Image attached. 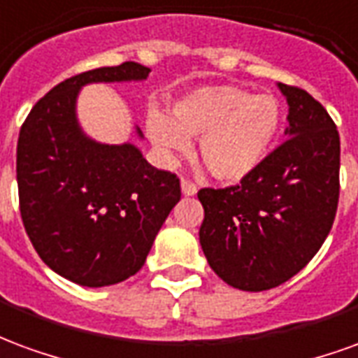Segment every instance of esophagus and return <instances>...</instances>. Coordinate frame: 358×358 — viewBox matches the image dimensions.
Listing matches in <instances>:
<instances>
[{
    "mask_svg": "<svg viewBox=\"0 0 358 358\" xmlns=\"http://www.w3.org/2000/svg\"><path fill=\"white\" fill-rule=\"evenodd\" d=\"M181 190L185 196H194L198 192L196 185L194 182H190L189 179H181Z\"/></svg>",
    "mask_w": 358,
    "mask_h": 358,
    "instance_id": "esophagus-1",
    "label": "esophagus"
}]
</instances>
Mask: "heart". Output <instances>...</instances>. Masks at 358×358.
<instances>
[{
	"label": "heart",
	"mask_w": 358,
	"mask_h": 358,
	"mask_svg": "<svg viewBox=\"0 0 358 358\" xmlns=\"http://www.w3.org/2000/svg\"><path fill=\"white\" fill-rule=\"evenodd\" d=\"M282 122L273 95H252L234 85H208L190 91L171 108V118L152 110L148 139L164 158L187 152L189 137L200 139V158L211 176L238 182L267 158Z\"/></svg>",
	"instance_id": "b5f03b06"
}]
</instances>
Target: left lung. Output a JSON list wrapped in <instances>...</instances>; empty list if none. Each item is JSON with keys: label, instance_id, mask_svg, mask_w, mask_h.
Returning a JSON list of instances; mask_svg holds the SVG:
<instances>
[{"label": "left lung", "instance_id": "left-lung-1", "mask_svg": "<svg viewBox=\"0 0 358 358\" xmlns=\"http://www.w3.org/2000/svg\"><path fill=\"white\" fill-rule=\"evenodd\" d=\"M288 101L280 147L252 176L227 189H200V244L233 288L280 286L311 262L334 225L340 198V133L322 104L278 83Z\"/></svg>", "mask_w": 358, "mask_h": 358}]
</instances>
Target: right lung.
I'll list each match as a JSON object with an SVG mask.
<instances>
[{
  "instance_id": "1",
  "label": "right lung",
  "mask_w": 358,
  "mask_h": 358,
  "mask_svg": "<svg viewBox=\"0 0 358 358\" xmlns=\"http://www.w3.org/2000/svg\"><path fill=\"white\" fill-rule=\"evenodd\" d=\"M148 72L127 61L72 76L34 104L18 133L26 234L47 267L80 286L101 288L135 275L181 200L176 173L150 166L131 143L90 139L76 118L83 85L141 82Z\"/></svg>"
}]
</instances>
